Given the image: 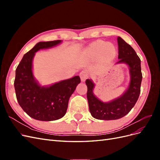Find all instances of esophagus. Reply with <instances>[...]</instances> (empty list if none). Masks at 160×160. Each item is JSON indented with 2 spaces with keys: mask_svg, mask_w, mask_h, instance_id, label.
<instances>
[{
  "mask_svg": "<svg viewBox=\"0 0 160 160\" xmlns=\"http://www.w3.org/2000/svg\"><path fill=\"white\" fill-rule=\"evenodd\" d=\"M79 75H80V77H81V81L84 82L86 80V79L89 77V73H88V72L87 71H82L80 72Z\"/></svg>",
  "mask_w": 160,
  "mask_h": 160,
  "instance_id": "1",
  "label": "esophagus"
}]
</instances>
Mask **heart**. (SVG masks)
<instances>
[{
  "instance_id": "1",
  "label": "heart",
  "mask_w": 160,
  "mask_h": 160,
  "mask_svg": "<svg viewBox=\"0 0 160 160\" xmlns=\"http://www.w3.org/2000/svg\"><path fill=\"white\" fill-rule=\"evenodd\" d=\"M89 51L96 55H103L105 57L113 58L116 54V48L111 43H106L103 41H97L89 48Z\"/></svg>"
}]
</instances>
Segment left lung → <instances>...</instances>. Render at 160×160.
I'll use <instances>...</instances> for the list:
<instances>
[{
  "instance_id": "obj_1",
  "label": "left lung",
  "mask_w": 160,
  "mask_h": 160,
  "mask_svg": "<svg viewBox=\"0 0 160 160\" xmlns=\"http://www.w3.org/2000/svg\"><path fill=\"white\" fill-rule=\"evenodd\" d=\"M118 59L117 63H125L129 67L130 82L128 89L119 98L108 103H104L97 98L93 93L94 83L87 79L89 108L91 115L101 120L118 119L126 115L136 103L140 93L142 80L141 60L134 49L123 38L118 37Z\"/></svg>"
}]
</instances>
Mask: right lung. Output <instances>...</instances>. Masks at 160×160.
Masks as SVG:
<instances>
[{
    "label": "right lung",
    "mask_w": 160,
    "mask_h": 160,
    "mask_svg": "<svg viewBox=\"0 0 160 160\" xmlns=\"http://www.w3.org/2000/svg\"><path fill=\"white\" fill-rule=\"evenodd\" d=\"M61 42V40L38 42L24 55L17 67L14 86L18 103L28 115L37 120L48 122L63 117L70 97L81 82L79 76H75L49 87H41L34 77L32 63L35 52Z\"/></svg>",
    "instance_id": "right-lung-1"
}]
</instances>
